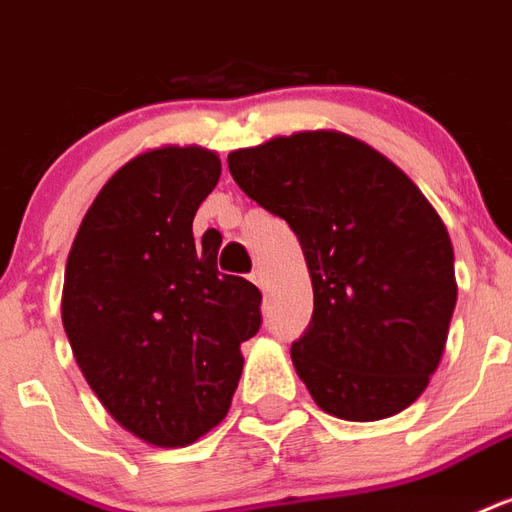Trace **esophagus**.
<instances>
[{"mask_svg": "<svg viewBox=\"0 0 512 512\" xmlns=\"http://www.w3.org/2000/svg\"><path fill=\"white\" fill-rule=\"evenodd\" d=\"M249 278H252V284H257L260 289H265V284H268V276H265V270H260V268L252 270V276Z\"/></svg>", "mask_w": 512, "mask_h": 512, "instance_id": "1", "label": "esophagus"}]
</instances>
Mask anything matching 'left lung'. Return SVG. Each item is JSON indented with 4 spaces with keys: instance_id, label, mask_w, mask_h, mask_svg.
<instances>
[{
    "instance_id": "1",
    "label": "left lung",
    "mask_w": 512,
    "mask_h": 512,
    "mask_svg": "<svg viewBox=\"0 0 512 512\" xmlns=\"http://www.w3.org/2000/svg\"><path fill=\"white\" fill-rule=\"evenodd\" d=\"M239 189L297 234L313 321L292 363L315 405L381 421L413 405L442 360L458 302L442 218L389 157L342 131L234 149Z\"/></svg>"
}]
</instances>
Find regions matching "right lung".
<instances>
[{
  "label": "right lung",
  "mask_w": 512,
  "mask_h": 512,
  "mask_svg": "<svg viewBox=\"0 0 512 512\" xmlns=\"http://www.w3.org/2000/svg\"><path fill=\"white\" fill-rule=\"evenodd\" d=\"M220 178L213 149H147L83 215L62 286V326L107 413L155 447H186L226 418L242 342L260 328L247 278L218 273L220 244L191 223Z\"/></svg>",
  "instance_id": "1"
}]
</instances>
